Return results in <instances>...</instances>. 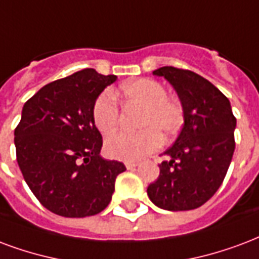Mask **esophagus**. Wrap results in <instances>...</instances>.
Segmentation results:
<instances>
[{
  "instance_id": "34e87169",
  "label": "esophagus",
  "mask_w": 259,
  "mask_h": 259,
  "mask_svg": "<svg viewBox=\"0 0 259 259\" xmlns=\"http://www.w3.org/2000/svg\"><path fill=\"white\" fill-rule=\"evenodd\" d=\"M126 167L129 168V170H132V168H135L139 166V162H126Z\"/></svg>"
}]
</instances>
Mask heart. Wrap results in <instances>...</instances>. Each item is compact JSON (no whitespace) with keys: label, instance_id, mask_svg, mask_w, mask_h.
<instances>
[{"label":"heart","instance_id":"1","mask_svg":"<svg viewBox=\"0 0 259 259\" xmlns=\"http://www.w3.org/2000/svg\"><path fill=\"white\" fill-rule=\"evenodd\" d=\"M120 96L126 104L143 107L140 116L141 132H119L105 141V152L110 158L135 162L152 154L163 143L162 135L170 139L178 133L184 123L181 103L167 96L162 83L139 78L122 83ZM93 123L103 135L112 133L119 122V107L112 92L104 91L97 96L92 108Z\"/></svg>","mask_w":259,"mask_h":259}]
</instances>
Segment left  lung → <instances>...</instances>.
Instances as JSON below:
<instances>
[{
	"label": "left lung",
	"instance_id": "obj_1",
	"mask_svg": "<svg viewBox=\"0 0 259 259\" xmlns=\"http://www.w3.org/2000/svg\"><path fill=\"white\" fill-rule=\"evenodd\" d=\"M154 75L164 76L176 89L184 124L147 193L164 210H193L217 192L227 176L235 151L236 118L227 96L196 72L166 66Z\"/></svg>",
	"mask_w": 259,
	"mask_h": 259
}]
</instances>
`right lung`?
Listing matches in <instances>:
<instances>
[{"label":"right lung","mask_w":259,"mask_h":259,"mask_svg":"<svg viewBox=\"0 0 259 259\" xmlns=\"http://www.w3.org/2000/svg\"><path fill=\"white\" fill-rule=\"evenodd\" d=\"M116 75L93 68L45 85L26 101L15 129L17 164L42 206L57 215L82 218L103 211L126 170L100 156V132L92 108Z\"/></svg>","instance_id":"obj_1"}]
</instances>
